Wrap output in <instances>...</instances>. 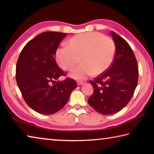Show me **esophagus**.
Here are the masks:
<instances>
[{
  "label": "esophagus",
  "instance_id": "obj_1",
  "mask_svg": "<svg viewBox=\"0 0 154 154\" xmlns=\"http://www.w3.org/2000/svg\"><path fill=\"white\" fill-rule=\"evenodd\" d=\"M83 83H83V82H77V85H83Z\"/></svg>",
  "mask_w": 154,
  "mask_h": 154
}]
</instances>
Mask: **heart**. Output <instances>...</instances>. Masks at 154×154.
Wrapping results in <instances>:
<instances>
[{
	"label": "heart",
	"instance_id": "heart-1",
	"mask_svg": "<svg viewBox=\"0 0 154 154\" xmlns=\"http://www.w3.org/2000/svg\"><path fill=\"white\" fill-rule=\"evenodd\" d=\"M116 44L111 38L98 32L79 33L68 41V46L56 49V59L62 69L71 71L80 57L82 62L72 70L70 76L75 79H84L105 72L111 66L116 55Z\"/></svg>",
	"mask_w": 154,
	"mask_h": 154
}]
</instances>
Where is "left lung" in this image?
Returning a JSON list of instances; mask_svg holds the SVG:
<instances>
[{"label":"left lung","mask_w":154,"mask_h":154,"mask_svg":"<svg viewBox=\"0 0 154 154\" xmlns=\"http://www.w3.org/2000/svg\"><path fill=\"white\" fill-rule=\"evenodd\" d=\"M116 44V55L111 66L90 81L94 88L88 102L103 115L118 113L127 105L136 89L139 71L134 52L126 40L111 31Z\"/></svg>","instance_id":"left-lung-1"}]
</instances>
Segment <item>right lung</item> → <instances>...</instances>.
<instances>
[{"instance_id": "add662e5", "label": "right lung", "mask_w": 154, "mask_h": 154, "mask_svg": "<svg viewBox=\"0 0 154 154\" xmlns=\"http://www.w3.org/2000/svg\"><path fill=\"white\" fill-rule=\"evenodd\" d=\"M66 33L44 32L26 43L16 64L18 88L27 105L38 113L51 115L67 103L76 81L66 76L56 62V51Z\"/></svg>"}]
</instances>
